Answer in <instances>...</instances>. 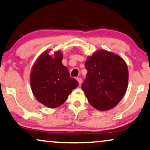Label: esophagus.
Masks as SVG:
<instances>
[{
    "instance_id": "34e87169",
    "label": "esophagus",
    "mask_w": 150,
    "mask_h": 150,
    "mask_svg": "<svg viewBox=\"0 0 150 150\" xmlns=\"http://www.w3.org/2000/svg\"><path fill=\"white\" fill-rule=\"evenodd\" d=\"M76 80L78 81V82H79V85H81L82 84V82H83V80H82V79H81V78H76Z\"/></svg>"
}]
</instances>
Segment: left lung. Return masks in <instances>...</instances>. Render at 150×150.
Listing matches in <instances>:
<instances>
[{
	"label": "left lung",
	"instance_id": "1",
	"mask_svg": "<svg viewBox=\"0 0 150 150\" xmlns=\"http://www.w3.org/2000/svg\"><path fill=\"white\" fill-rule=\"evenodd\" d=\"M82 89L91 105L104 111L114 108L126 93L128 84L126 63L119 55L105 50L88 57Z\"/></svg>",
	"mask_w": 150,
	"mask_h": 150
}]
</instances>
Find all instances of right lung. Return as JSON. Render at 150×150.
Here are the masks:
<instances>
[{"label": "right lung", "instance_id": "obj_1", "mask_svg": "<svg viewBox=\"0 0 150 150\" xmlns=\"http://www.w3.org/2000/svg\"><path fill=\"white\" fill-rule=\"evenodd\" d=\"M62 59L60 50L55 52L54 56H50L46 50L37 59L30 71V87L35 98L50 108L64 103L79 85L76 80L70 77Z\"/></svg>", "mask_w": 150, "mask_h": 150}]
</instances>
